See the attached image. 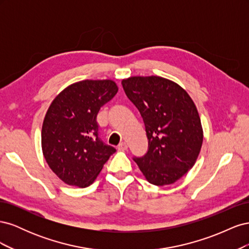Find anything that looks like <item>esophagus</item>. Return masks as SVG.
Instances as JSON below:
<instances>
[{
  "label": "esophagus",
  "mask_w": 249,
  "mask_h": 249,
  "mask_svg": "<svg viewBox=\"0 0 249 249\" xmlns=\"http://www.w3.org/2000/svg\"><path fill=\"white\" fill-rule=\"evenodd\" d=\"M117 148H118L119 150H125V149L127 148V144H126V143H125L124 141H123V142L119 143Z\"/></svg>",
  "instance_id": "34e87169"
}]
</instances>
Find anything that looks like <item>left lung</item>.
Instances as JSON below:
<instances>
[{
  "label": "left lung",
  "mask_w": 249,
  "mask_h": 249,
  "mask_svg": "<svg viewBox=\"0 0 249 249\" xmlns=\"http://www.w3.org/2000/svg\"><path fill=\"white\" fill-rule=\"evenodd\" d=\"M122 84L148 139L147 153L134 161L150 184H173L193 167L202 145L196 106L185 89L162 77H131Z\"/></svg>",
  "instance_id": "obj_1"
}]
</instances>
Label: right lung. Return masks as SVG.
Listing matches in <instances>:
<instances>
[{
  "label": "right lung",
  "instance_id": "add662e5",
  "mask_svg": "<svg viewBox=\"0 0 249 249\" xmlns=\"http://www.w3.org/2000/svg\"><path fill=\"white\" fill-rule=\"evenodd\" d=\"M118 91L112 80H84L60 92L44 117L41 147L50 168L67 185H91L116 152L99 137L96 116Z\"/></svg>",
  "mask_w": 249,
  "mask_h": 249
}]
</instances>
